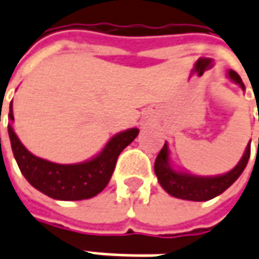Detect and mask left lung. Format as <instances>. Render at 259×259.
<instances>
[{"label": "left lung", "mask_w": 259, "mask_h": 259, "mask_svg": "<svg viewBox=\"0 0 259 259\" xmlns=\"http://www.w3.org/2000/svg\"><path fill=\"white\" fill-rule=\"evenodd\" d=\"M228 77L238 85H241L242 90H245V85L242 83L241 77L234 70L228 71ZM249 155H251V143L246 146L244 156L241 157V160L232 170L218 176H196V175L175 170L169 162V147L167 143H165L155 160V174L160 186L175 198L195 202L209 201L227 191L241 176L249 160Z\"/></svg>", "instance_id": "8db88e82"}]
</instances>
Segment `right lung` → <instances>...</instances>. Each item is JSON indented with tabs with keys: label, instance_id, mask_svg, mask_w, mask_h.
I'll return each mask as SVG.
<instances>
[{
	"label": "right lung",
	"instance_id": "obj_1",
	"mask_svg": "<svg viewBox=\"0 0 259 259\" xmlns=\"http://www.w3.org/2000/svg\"><path fill=\"white\" fill-rule=\"evenodd\" d=\"M8 117L11 121L14 120L13 102ZM8 135L17 165L24 178L35 189L58 201H81L93 198L107 186L117 157L121 150L136 139L139 129L117 133L97 156L74 165H60L34 156L17 138L11 124H8Z\"/></svg>",
	"mask_w": 259,
	"mask_h": 259
}]
</instances>
